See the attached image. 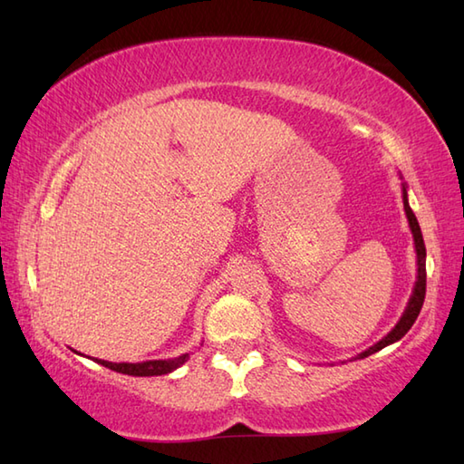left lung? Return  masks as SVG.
Instances as JSON below:
<instances>
[{
	"label": "left lung",
	"mask_w": 464,
	"mask_h": 464,
	"mask_svg": "<svg viewBox=\"0 0 464 464\" xmlns=\"http://www.w3.org/2000/svg\"><path fill=\"white\" fill-rule=\"evenodd\" d=\"M401 179H402V175H401ZM402 205H405L407 221H409L411 233H412V241H415V253H417V281H415V287H412L411 299H409L407 307H405V311H402L401 319H399L395 327H392L387 334H384V337L379 343H374L372 347L359 353L354 359L369 357V354L377 353L384 347H389V344L397 343V341L405 337L407 331L412 327V323L417 321L419 313L422 309V301H425V293H427V249H425V241H422V233H420L417 217H415V213H412L411 205H409V195H407V183L405 181H402Z\"/></svg>",
	"instance_id": "8db88e82"
}]
</instances>
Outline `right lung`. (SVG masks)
I'll return each mask as SVG.
<instances>
[{"mask_svg": "<svg viewBox=\"0 0 464 464\" xmlns=\"http://www.w3.org/2000/svg\"><path fill=\"white\" fill-rule=\"evenodd\" d=\"M189 354L191 353H183L179 357H173V359H155V361H143V362H110L102 359H93V361L115 372L131 374V377H160V374H167V372H173L175 369H179L181 364L189 361Z\"/></svg>", "mask_w": 464, "mask_h": 464, "instance_id": "right-lung-1", "label": "right lung"}]
</instances>
